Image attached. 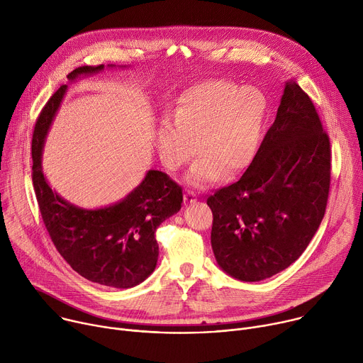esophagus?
<instances>
[{"instance_id": "34e87169", "label": "esophagus", "mask_w": 363, "mask_h": 363, "mask_svg": "<svg viewBox=\"0 0 363 363\" xmlns=\"http://www.w3.org/2000/svg\"><path fill=\"white\" fill-rule=\"evenodd\" d=\"M184 201H185L186 203H194V202L196 201V194L192 192V191H186L185 195H184Z\"/></svg>"}]
</instances>
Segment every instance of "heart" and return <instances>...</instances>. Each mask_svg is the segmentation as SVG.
Masks as SVG:
<instances>
[{"mask_svg": "<svg viewBox=\"0 0 363 363\" xmlns=\"http://www.w3.org/2000/svg\"><path fill=\"white\" fill-rule=\"evenodd\" d=\"M266 115V96L254 86L223 80L195 84L177 99L172 119L158 123L160 158L169 171H178L196 150L199 157L185 178L196 188L221 174L231 178L252 161Z\"/></svg>", "mask_w": 363, "mask_h": 363, "instance_id": "b5f03b06", "label": "heart"}]
</instances>
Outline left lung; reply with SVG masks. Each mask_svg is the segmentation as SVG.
Here are the masks:
<instances>
[{"mask_svg": "<svg viewBox=\"0 0 363 363\" xmlns=\"http://www.w3.org/2000/svg\"><path fill=\"white\" fill-rule=\"evenodd\" d=\"M330 142L310 97L287 80L274 123L242 177L206 199L218 266L260 281L303 254L326 211Z\"/></svg>", "mask_w": 363, "mask_h": 363, "instance_id": "obj_1", "label": "left lung"}]
</instances>
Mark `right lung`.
I'll return each instance as SVG.
<instances>
[{
	"mask_svg": "<svg viewBox=\"0 0 363 363\" xmlns=\"http://www.w3.org/2000/svg\"><path fill=\"white\" fill-rule=\"evenodd\" d=\"M103 70V65L83 66L67 79L76 82ZM67 89L63 84L50 97L33 133V185L40 213L51 241L74 272L101 286L130 289L157 267L160 247L155 233L181 210L182 188L167 174L149 169L125 198L91 210L66 201L51 189L43 172V149Z\"/></svg>",
	"mask_w": 363,
	"mask_h": 363,
	"instance_id": "1",
	"label": "right lung"
}]
</instances>
